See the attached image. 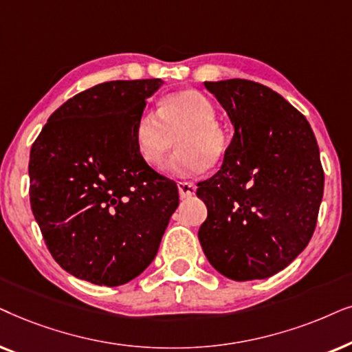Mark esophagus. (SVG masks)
I'll return each instance as SVG.
<instances>
[{
    "instance_id": "34e87169",
    "label": "esophagus",
    "mask_w": 352,
    "mask_h": 352,
    "mask_svg": "<svg viewBox=\"0 0 352 352\" xmlns=\"http://www.w3.org/2000/svg\"><path fill=\"white\" fill-rule=\"evenodd\" d=\"M177 186H179L180 198H191L196 193V185L190 184V182H179Z\"/></svg>"
}]
</instances>
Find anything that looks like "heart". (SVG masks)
Returning a JSON list of instances; mask_svg holds the SVG:
<instances>
[{
  "label": "heart",
  "instance_id": "obj_1",
  "mask_svg": "<svg viewBox=\"0 0 352 352\" xmlns=\"http://www.w3.org/2000/svg\"><path fill=\"white\" fill-rule=\"evenodd\" d=\"M215 116V104L204 93L191 88L168 93L157 112L146 111L138 117L133 137L140 157L148 166H159L177 138L180 149L164 170L175 177L203 173L210 164L222 161L227 151V135Z\"/></svg>",
  "mask_w": 352,
  "mask_h": 352
}]
</instances>
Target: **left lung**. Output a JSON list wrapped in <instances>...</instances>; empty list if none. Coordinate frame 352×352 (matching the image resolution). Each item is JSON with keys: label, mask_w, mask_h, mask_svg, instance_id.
I'll use <instances>...</instances> for the list:
<instances>
[{"label": "left lung", "mask_w": 352, "mask_h": 352, "mask_svg": "<svg viewBox=\"0 0 352 352\" xmlns=\"http://www.w3.org/2000/svg\"><path fill=\"white\" fill-rule=\"evenodd\" d=\"M235 129L220 170L198 184L208 219L198 238L210 265L236 282L269 278L316 230L323 168L301 112L261 83L204 82Z\"/></svg>", "instance_id": "8db88e82"}]
</instances>
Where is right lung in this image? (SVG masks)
Listing matches in <instances>:
<instances>
[{
    "label": "right lung",
    "instance_id": "1",
    "mask_svg": "<svg viewBox=\"0 0 352 352\" xmlns=\"http://www.w3.org/2000/svg\"><path fill=\"white\" fill-rule=\"evenodd\" d=\"M162 83L88 88L56 109L32 144V212L51 256L74 277L119 287L157 254L179 188L143 162L133 133Z\"/></svg>",
    "mask_w": 352,
    "mask_h": 352
}]
</instances>
